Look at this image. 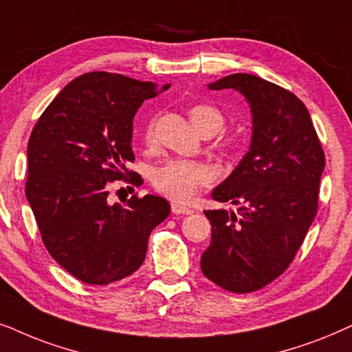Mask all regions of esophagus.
Segmentation results:
<instances>
[{
  "label": "esophagus",
  "instance_id": "obj_1",
  "mask_svg": "<svg viewBox=\"0 0 352 352\" xmlns=\"http://www.w3.org/2000/svg\"><path fill=\"white\" fill-rule=\"evenodd\" d=\"M170 209H172V214H191L193 210H191L190 208H186V206L177 203V201H173V203L170 204Z\"/></svg>",
  "mask_w": 352,
  "mask_h": 352
}]
</instances>
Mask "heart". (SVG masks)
<instances>
[{"label": "heart", "instance_id": "heart-1", "mask_svg": "<svg viewBox=\"0 0 352 352\" xmlns=\"http://www.w3.org/2000/svg\"><path fill=\"white\" fill-rule=\"evenodd\" d=\"M190 120L198 132L215 133L223 127L225 117L219 107L210 104H196L190 109ZM154 140L153 120L144 130V142L148 144ZM225 144H232V140H225ZM212 180V170L203 162L170 159L153 173V185L157 191L168 198L186 201Z\"/></svg>", "mask_w": 352, "mask_h": 352}]
</instances>
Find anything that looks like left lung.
<instances>
[{
	"label": "left lung",
	"instance_id": "8db88e82",
	"mask_svg": "<svg viewBox=\"0 0 352 352\" xmlns=\"http://www.w3.org/2000/svg\"><path fill=\"white\" fill-rule=\"evenodd\" d=\"M209 90H235L252 116L250 151L212 190L233 210H204L212 225L201 270L232 293H251L280 277L296 256L317 212L325 167L307 107L292 91L251 74H233Z\"/></svg>",
	"mask_w": 352,
	"mask_h": 352
}]
</instances>
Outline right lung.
Here are the masks:
<instances>
[{
    "label": "right lung",
    "mask_w": 352,
    "mask_h": 352,
    "mask_svg": "<svg viewBox=\"0 0 352 352\" xmlns=\"http://www.w3.org/2000/svg\"><path fill=\"white\" fill-rule=\"evenodd\" d=\"M120 74L90 72L65 85L32 130L25 195L58 264L88 285H107L143 264L148 238L170 214L161 196L107 203V186L132 162L133 117L166 91Z\"/></svg>",
    "instance_id": "1"
}]
</instances>
